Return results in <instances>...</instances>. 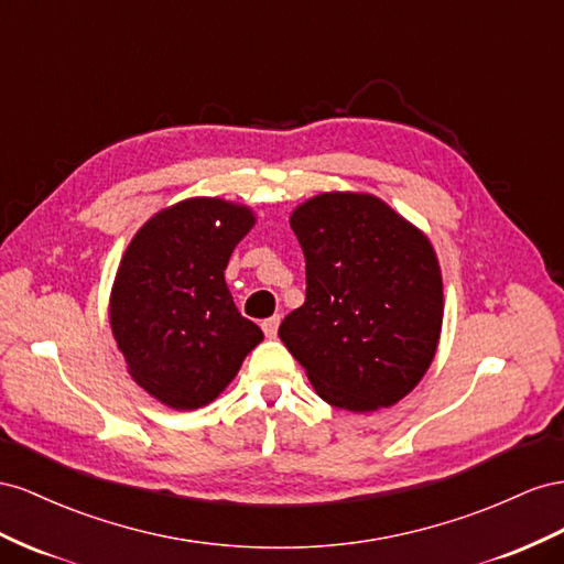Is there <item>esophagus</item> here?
<instances>
[{
    "mask_svg": "<svg viewBox=\"0 0 564 564\" xmlns=\"http://www.w3.org/2000/svg\"><path fill=\"white\" fill-rule=\"evenodd\" d=\"M279 324H281V316H269L262 321V330L267 337H276V330H279Z\"/></svg>",
    "mask_w": 564,
    "mask_h": 564,
    "instance_id": "1",
    "label": "esophagus"
}]
</instances>
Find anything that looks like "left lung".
<instances>
[{"label": "left lung", "instance_id": "left-lung-1", "mask_svg": "<svg viewBox=\"0 0 564 564\" xmlns=\"http://www.w3.org/2000/svg\"><path fill=\"white\" fill-rule=\"evenodd\" d=\"M291 227L307 262V300L283 318V345L330 406H394L427 373L442 335L444 285L430 238L359 191L300 203Z\"/></svg>", "mask_w": 564, "mask_h": 564}]
</instances>
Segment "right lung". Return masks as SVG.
<instances>
[{
  "mask_svg": "<svg viewBox=\"0 0 564 564\" xmlns=\"http://www.w3.org/2000/svg\"><path fill=\"white\" fill-rule=\"evenodd\" d=\"M254 221L248 205L196 196L155 213L127 246L108 318L127 373L160 404L174 411L210 404L264 340L224 281Z\"/></svg>",
  "mask_w": 564,
  "mask_h": 564,
  "instance_id": "obj_1",
  "label": "right lung"
}]
</instances>
